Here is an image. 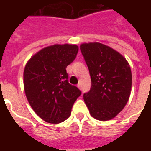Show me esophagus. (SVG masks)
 Listing matches in <instances>:
<instances>
[{"instance_id":"esophagus-1","label":"esophagus","mask_w":151,"mask_h":151,"mask_svg":"<svg viewBox=\"0 0 151 151\" xmlns=\"http://www.w3.org/2000/svg\"><path fill=\"white\" fill-rule=\"evenodd\" d=\"M77 86H78V87L79 89H81V88H82V85H81V83H78V85H77Z\"/></svg>"}]
</instances>
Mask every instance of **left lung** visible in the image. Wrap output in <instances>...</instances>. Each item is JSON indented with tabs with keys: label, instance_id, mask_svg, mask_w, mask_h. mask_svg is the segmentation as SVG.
<instances>
[{
	"label": "left lung",
	"instance_id": "8db88e82",
	"mask_svg": "<svg viewBox=\"0 0 151 151\" xmlns=\"http://www.w3.org/2000/svg\"><path fill=\"white\" fill-rule=\"evenodd\" d=\"M80 49L91 78V90L83 95L86 105L96 120H111L122 111L129 99V65L121 54L103 43H82Z\"/></svg>",
	"mask_w": 151,
	"mask_h": 151
}]
</instances>
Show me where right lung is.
<instances>
[{
    "label": "right lung",
    "instance_id": "add662e5",
    "mask_svg": "<svg viewBox=\"0 0 151 151\" xmlns=\"http://www.w3.org/2000/svg\"><path fill=\"white\" fill-rule=\"evenodd\" d=\"M78 52L75 44H54L41 49L28 60L23 73L26 96L32 109L46 122L68 119L82 92L69 84L66 67Z\"/></svg>",
    "mask_w": 151,
    "mask_h": 151
}]
</instances>
